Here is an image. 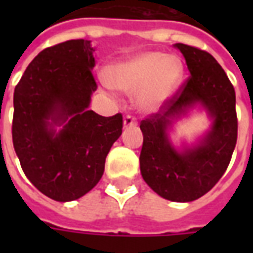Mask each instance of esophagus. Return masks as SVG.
I'll return each instance as SVG.
<instances>
[{
	"label": "esophagus",
	"mask_w": 253,
	"mask_h": 253,
	"mask_svg": "<svg viewBox=\"0 0 253 253\" xmlns=\"http://www.w3.org/2000/svg\"><path fill=\"white\" fill-rule=\"evenodd\" d=\"M123 126L126 127H132V126H137V119L131 115H126L125 116V119H123Z\"/></svg>",
	"instance_id": "1"
}]
</instances>
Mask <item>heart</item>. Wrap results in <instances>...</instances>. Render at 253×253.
Segmentation results:
<instances>
[{
  "mask_svg": "<svg viewBox=\"0 0 253 253\" xmlns=\"http://www.w3.org/2000/svg\"><path fill=\"white\" fill-rule=\"evenodd\" d=\"M183 62L176 55L143 51L111 65L105 78L114 86L132 93L145 111L160 110L168 101L183 77Z\"/></svg>",
  "mask_w": 253,
  "mask_h": 253,
  "instance_id": "obj_1",
  "label": "heart"
}]
</instances>
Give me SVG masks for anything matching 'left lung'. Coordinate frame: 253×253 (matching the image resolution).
Returning <instances> with one entry per match:
<instances>
[{
  "label": "left lung",
  "instance_id": "8db88e82",
  "mask_svg": "<svg viewBox=\"0 0 253 253\" xmlns=\"http://www.w3.org/2000/svg\"><path fill=\"white\" fill-rule=\"evenodd\" d=\"M184 55L190 77L159 112L141 122L143 145L141 175L164 199L191 202L215 186L228 168L237 142L236 93L221 65L211 54L176 43ZM201 104L213 119L212 128L201 143L179 152L168 138L175 119Z\"/></svg>",
  "mask_w": 253,
  "mask_h": 253
}]
</instances>
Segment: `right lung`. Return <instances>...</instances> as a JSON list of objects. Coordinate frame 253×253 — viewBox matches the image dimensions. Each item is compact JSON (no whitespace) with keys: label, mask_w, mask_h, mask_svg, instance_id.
Listing matches in <instances>:
<instances>
[{"label":"right lung","mask_w":253,"mask_h":253,"mask_svg":"<svg viewBox=\"0 0 253 253\" xmlns=\"http://www.w3.org/2000/svg\"><path fill=\"white\" fill-rule=\"evenodd\" d=\"M93 51L85 39L47 47L14 88V150L28 180L54 201H76L99 183L123 128L122 114L88 110L97 89Z\"/></svg>","instance_id":"obj_1"}]
</instances>
